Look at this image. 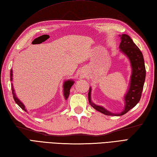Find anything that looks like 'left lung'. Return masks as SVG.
<instances>
[{"label":"left lung","mask_w":157,"mask_h":157,"mask_svg":"<svg viewBox=\"0 0 157 157\" xmlns=\"http://www.w3.org/2000/svg\"><path fill=\"white\" fill-rule=\"evenodd\" d=\"M119 36H121V40L119 45L120 51L129 59L132 69L129 87L124 96V109L119 113L110 112L102 106L96 105L93 103L91 101V88H90L88 92V101L90 104L96 111L106 115L121 116L128 113L130 109L134 108L140 100L145 82L146 69L142 52L128 35L122 34Z\"/></svg>","instance_id":"8db88e82"}]
</instances>
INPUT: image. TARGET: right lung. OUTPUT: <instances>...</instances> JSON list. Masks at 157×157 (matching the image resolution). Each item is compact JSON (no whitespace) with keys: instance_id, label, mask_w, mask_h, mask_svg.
<instances>
[{"instance_id":"obj_1","label":"right lung","mask_w":157,"mask_h":157,"mask_svg":"<svg viewBox=\"0 0 157 157\" xmlns=\"http://www.w3.org/2000/svg\"><path fill=\"white\" fill-rule=\"evenodd\" d=\"M13 71H12V69H11V73H10V76H11V81H12V77H13ZM74 84V82L73 80H67L64 82V84H63V93H64V96H65V100H67L69 96V92H70V89H71V86ZM11 89H12V93H13V98H14L15 102L20 107H21L23 110H24L25 111H27V110L25 109V106L23 104V103L19 101L18 99V98L17 97L16 95H15V93L14 92V89H13V84H11Z\"/></svg>"}]
</instances>
